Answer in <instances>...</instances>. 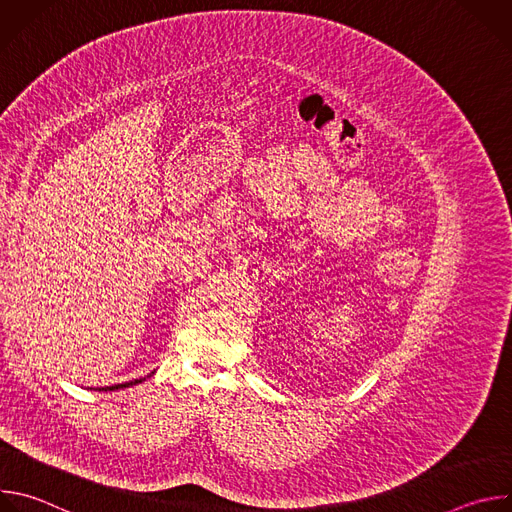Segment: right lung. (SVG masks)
Returning <instances> with one entry per match:
<instances>
[{
	"label": "right lung",
	"instance_id": "add662e5",
	"mask_svg": "<svg viewBox=\"0 0 512 512\" xmlns=\"http://www.w3.org/2000/svg\"><path fill=\"white\" fill-rule=\"evenodd\" d=\"M143 379H135V381H129V383H121V385H115V387H105V391H115V389H123V387H133L137 383H141Z\"/></svg>",
	"mask_w": 512,
	"mask_h": 512
}]
</instances>
